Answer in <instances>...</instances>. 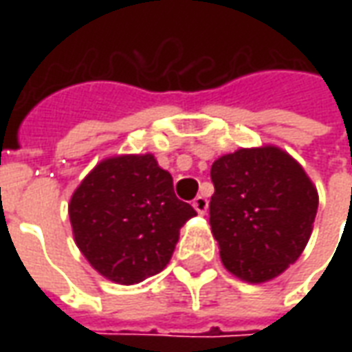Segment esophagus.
<instances>
[{
    "label": "esophagus",
    "mask_w": 352,
    "mask_h": 352,
    "mask_svg": "<svg viewBox=\"0 0 352 352\" xmlns=\"http://www.w3.org/2000/svg\"><path fill=\"white\" fill-rule=\"evenodd\" d=\"M192 207H194L199 214H206L207 209H209V201H207L204 196H198V198L192 201Z\"/></svg>",
    "instance_id": "1"
}]
</instances>
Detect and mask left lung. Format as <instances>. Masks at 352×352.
I'll list each match as a JSON object with an SVG mask.
<instances>
[{
  "mask_svg": "<svg viewBox=\"0 0 352 352\" xmlns=\"http://www.w3.org/2000/svg\"><path fill=\"white\" fill-rule=\"evenodd\" d=\"M209 224L224 267L252 285L279 277L309 241L318 192L279 146L237 148L211 166Z\"/></svg>",
  "mask_w": 352,
  "mask_h": 352,
  "instance_id": "left-lung-1",
  "label": "left lung"
}]
</instances>
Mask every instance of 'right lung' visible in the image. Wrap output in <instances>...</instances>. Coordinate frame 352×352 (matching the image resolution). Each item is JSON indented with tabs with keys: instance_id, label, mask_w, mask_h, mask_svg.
Returning <instances> with one entry per match:
<instances>
[{
	"instance_id": "obj_1",
	"label": "right lung",
	"mask_w": 352,
	"mask_h": 352,
	"mask_svg": "<svg viewBox=\"0 0 352 352\" xmlns=\"http://www.w3.org/2000/svg\"><path fill=\"white\" fill-rule=\"evenodd\" d=\"M75 243L96 272L138 285L171 260L179 232L196 211L177 198L154 154H115L88 173L69 199Z\"/></svg>"
}]
</instances>
